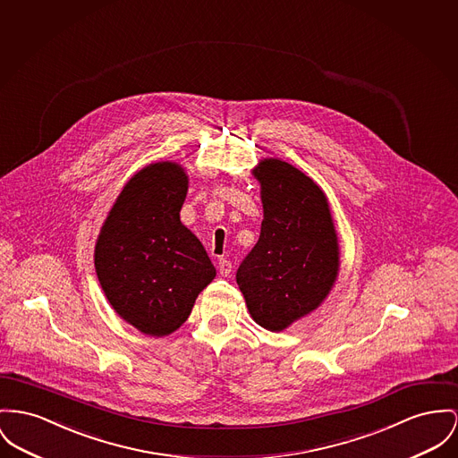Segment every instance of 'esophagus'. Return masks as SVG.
Instances as JSON below:
<instances>
[{
	"instance_id": "esophagus-1",
	"label": "esophagus",
	"mask_w": 458,
	"mask_h": 458,
	"mask_svg": "<svg viewBox=\"0 0 458 458\" xmlns=\"http://www.w3.org/2000/svg\"><path fill=\"white\" fill-rule=\"evenodd\" d=\"M216 267H218L220 276H229L231 275V271H233V264H231L229 260H225V259H218Z\"/></svg>"
}]
</instances>
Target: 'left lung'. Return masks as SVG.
Returning <instances> with one entry per match:
<instances>
[{"instance_id":"8db88e82","label":"left lung","mask_w":458,"mask_h":458,"mask_svg":"<svg viewBox=\"0 0 458 458\" xmlns=\"http://www.w3.org/2000/svg\"><path fill=\"white\" fill-rule=\"evenodd\" d=\"M260 183V238L236 273L250 316L283 332L328 297L340 269V250L323 189L293 165L264 157L253 168Z\"/></svg>"}]
</instances>
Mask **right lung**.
I'll list each match as a JSON object with an SVG mask.
<instances>
[{"instance_id": "1", "label": "right lung", "mask_w": 458, "mask_h": 458, "mask_svg": "<svg viewBox=\"0 0 458 458\" xmlns=\"http://www.w3.org/2000/svg\"><path fill=\"white\" fill-rule=\"evenodd\" d=\"M189 179L182 165L157 161L124 183L95 243V271L116 314L139 332L181 328L214 264L181 222Z\"/></svg>"}]
</instances>
